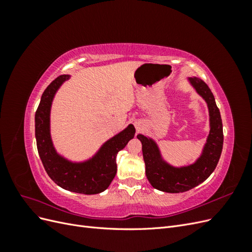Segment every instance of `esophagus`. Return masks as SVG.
Returning a JSON list of instances; mask_svg holds the SVG:
<instances>
[{
  "label": "esophagus",
  "instance_id": "1",
  "mask_svg": "<svg viewBox=\"0 0 252 252\" xmlns=\"http://www.w3.org/2000/svg\"><path fill=\"white\" fill-rule=\"evenodd\" d=\"M134 127H135V129H136V131H140L141 129L143 128V123H142V121H140V120L135 121V122H134Z\"/></svg>",
  "mask_w": 252,
  "mask_h": 252
}]
</instances>
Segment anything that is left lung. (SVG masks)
Segmentation results:
<instances>
[{
  "label": "left lung",
  "mask_w": 252,
  "mask_h": 252,
  "mask_svg": "<svg viewBox=\"0 0 252 252\" xmlns=\"http://www.w3.org/2000/svg\"><path fill=\"white\" fill-rule=\"evenodd\" d=\"M188 81L207 103L209 111V134L196 161L188 166L174 167L163 158L154 139L143 134L136 135L142 143L146 177L152 187L164 192H185L201 184L216 169L223 149V124L215 96L201 79L192 77Z\"/></svg>",
  "instance_id": "left-lung-1"
}]
</instances>
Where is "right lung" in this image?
<instances>
[{
  "instance_id": "1",
  "label": "right lung",
  "mask_w": 252,
  "mask_h": 252,
  "mask_svg": "<svg viewBox=\"0 0 252 252\" xmlns=\"http://www.w3.org/2000/svg\"><path fill=\"white\" fill-rule=\"evenodd\" d=\"M70 78L63 74L52 81L42 94L36 109L35 139L45 170L57 185L72 192L96 194L107 189L117 173V155L133 139L135 129L129 124L124 130L106 141L96 154L84 162H71L58 154L50 135V109L58 89Z\"/></svg>"
}]
</instances>
